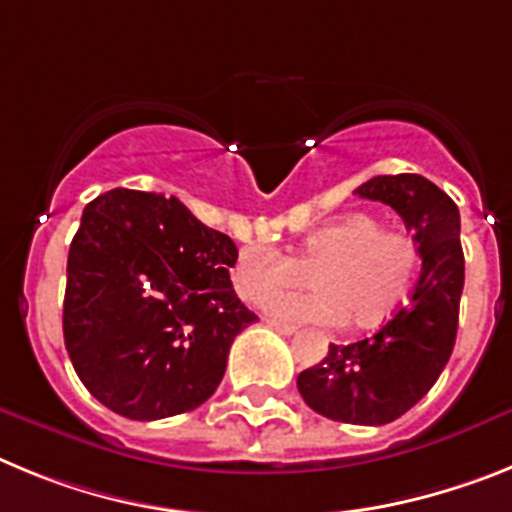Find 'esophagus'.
<instances>
[{
	"label": "esophagus",
	"instance_id": "34e87169",
	"mask_svg": "<svg viewBox=\"0 0 512 512\" xmlns=\"http://www.w3.org/2000/svg\"><path fill=\"white\" fill-rule=\"evenodd\" d=\"M270 327H273L275 332H281V335H286V337H291V335H296V332H299V327H293V324H283V322H275V319H270Z\"/></svg>",
	"mask_w": 512,
	"mask_h": 512
}]
</instances>
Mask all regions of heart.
<instances>
[{"label":"heart","instance_id":"heart-1","mask_svg":"<svg viewBox=\"0 0 512 512\" xmlns=\"http://www.w3.org/2000/svg\"><path fill=\"white\" fill-rule=\"evenodd\" d=\"M422 265L412 234L384 229L371 213H350L309 231L293 257L273 244H247L231 268L234 291L247 304L311 283L317 291L278 296L268 304L286 322H345L373 327L404 301Z\"/></svg>","mask_w":512,"mask_h":512}]
</instances>
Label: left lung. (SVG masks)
Wrapping results in <instances>:
<instances>
[{
	"label": "left lung",
	"instance_id": "left-lung-1",
	"mask_svg": "<svg viewBox=\"0 0 512 512\" xmlns=\"http://www.w3.org/2000/svg\"><path fill=\"white\" fill-rule=\"evenodd\" d=\"M355 195L381 201L402 216L420 242L422 270L410 301L350 345H330L317 366L299 373L304 402L350 425H386L415 407L453 353L464 291L461 216L456 203L422 175H379Z\"/></svg>",
	"mask_w": 512,
	"mask_h": 512
}]
</instances>
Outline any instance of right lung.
I'll return each instance as SVG.
<instances>
[{
    "label": "right lung",
    "mask_w": 512,
    "mask_h": 512,
    "mask_svg": "<svg viewBox=\"0 0 512 512\" xmlns=\"http://www.w3.org/2000/svg\"><path fill=\"white\" fill-rule=\"evenodd\" d=\"M237 244L162 193L87 203L66 260L64 342L92 397L128 420L201 407L255 322L231 288Z\"/></svg>",
    "instance_id": "1"
}]
</instances>
